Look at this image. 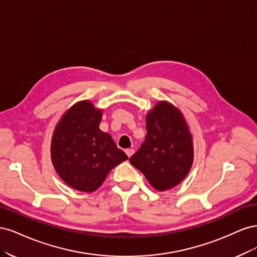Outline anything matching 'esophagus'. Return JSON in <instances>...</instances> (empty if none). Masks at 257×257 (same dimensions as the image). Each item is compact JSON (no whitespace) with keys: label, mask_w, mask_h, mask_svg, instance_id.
Masks as SVG:
<instances>
[{"label":"esophagus","mask_w":257,"mask_h":257,"mask_svg":"<svg viewBox=\"0 0 257 257\" xmlns=\"http://www.w3.org/2000/svg\"><path fill=\"white\" fill-rule=\"evenodd\" d=\"M125 153L127 154V157H128V158H131L132 155L134 154V150H133V149H126V150H125Z\"/></svg>","instance_id":"1"}]
</instances>
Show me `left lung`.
I'll return each mask as SVG.
<instances>
[{"mask_svg": "<svg viewBox=\"0 0 257 257\" xmlns=\"http://www.w3.org/2000/svg\"><path fill=\"white\" fill-rule=\"evenodd\" d=\"M147 136L131 164L158 191L175 188L189 174L194 161L193 137L182 112L160 100L147 113Z\"/></svg>", "mask_w": 257, "mask_h": 257, "instance_id": "8db88e82", "label": "left lung"}]
</instances>
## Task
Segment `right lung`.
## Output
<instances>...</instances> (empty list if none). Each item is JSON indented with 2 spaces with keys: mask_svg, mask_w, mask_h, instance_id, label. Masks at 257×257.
<instances>
[{
  "mask_svg": "<svg viewBox=\"0 0 257 257\" xmlns=\"http://www.w3.org/2000/svg\"><path fill=\"white\" fill-rule=\"evenodd\" d=\"M103 110L90 100H80L64 112L53 131V167L77 191H96L110 170L128 159L111 136L99 130Z\"/></svg>",
  "mask_w": 257,
  "mask_h": 257,
  "instance_id": "1",
  "label": "right lung"
}]
</instances>
